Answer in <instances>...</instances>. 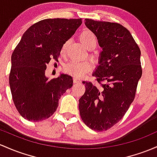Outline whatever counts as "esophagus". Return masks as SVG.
<instances>
[{"label": "esophagus", "instance_id": "obj_1", "mask_svg": "<svg viewBox=\"0 0 157 157\" xmlns=\"http://www.w3.org/2000/svg\"><path fill=\"white\" fill-rule=\"evenodd\" d=\"M80 82H81V80L76 78V77H74V82H75V83H80Z\"/></svg>", "mask_w": 157, "mask_h": 157}]
</instances>
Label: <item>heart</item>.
Wrapping results in <instances>:
<instances>
[{"mask_svg": "<svg viewBox=\"0 0 157 157\" xmlns=\"http://www.w3.org/2000/svg\"><path fill=\"white\" fill-rule=\"evenodd\" d=\"M79 38H80V42L83 44V45L87 49L93 50L97 46V36L92 31L88 30V29L82 30L80 33ZM67 44H68V42H65L62 46V53L65 52ZM92 63L91 61H89V60L82 62L72 60V61L68 62L65 65L64 70L67 74H69V75L74 76L76 78H81L86 74L92 70Z\"/></svg>", "mask_w": 157, "mask_h": 157, "instance_id": "obj_1", "label": "heart"}]
</instances>
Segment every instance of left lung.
<instances>
[{"label": "left lung", "instance_id": "1", "mask_svg": "<svg viewBox=\"0 0 157 157\" xmlns=\"http://www.w3.org/2000/svg\"><path fill=\"white\" fill-rule=\"evenodd\" d=\"M85 25L103 51L92 75L99 86L82 82L86 92L79 100V110L87 127L104 131L123 118L135 98L142 75L141 51L130 31L120 24L86 18Z\"/></svg>", "mask_w": 157, "mask_h": 157}]
</instances>
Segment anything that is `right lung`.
Listing matches in <instances>:
<instances>
[{
  "instance_id": "1",
  "label": "right lung",
  "mask_w": 157,
  "mask_h": 157,
  "mask_svg": "<svg viewBox=\"0 0 157 157\" xmlns=\"http://www.w3.org/2000/svg\"><path fill=\"white\" fill-rule=\"evenodd\" d=\"M82 19L47 18L30 26L12 54L10 86L20 115L30 121L50 118L59 99L73 86L71 76L62 74L48 80L47 64L58 60L63 44L75 34Z\"/></svg>"
}]
</instances>
